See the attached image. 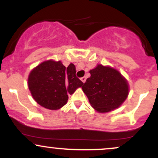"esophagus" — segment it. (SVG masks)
<instances>
[{
	"instance_id": "34e87169",
	"label": "esophagus",
	"mask_w": 158,
	"mask_h": 158,
	"mask_svg": "<svg viewBox=\"0 0 158 158\" xmlns=\"http://www.w3.org/2000/svg\"><path fill=\"white\" fill-rule=\"evenodd\" d=\"M81 81H82V82H85V81H86V77H81Z\"/></svg>"
}]
</instances>
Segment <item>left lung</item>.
I'll return each instance as SVG.
<instances>
[{
	"label": "left lung",
	"mask_w": 158,
	"mask_h": 158,
	"mask_svg": "<svg viewBox=\"0 0 158 158\" xmlns=\"http://www.w3.org/2000/svg\"><path fill=\"white\" fill-rule=\"evenodd\" d=\"M81 87L89 102L99 113L119 108L128 95V81L118 70L98 64Z\"/></svg>",
	"instance_id": "8db88e82"
}]
</instances>
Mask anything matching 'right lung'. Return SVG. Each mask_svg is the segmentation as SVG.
Listing matches in <instances>:
<instances>
[{
  "mask_svg": "<svg viewBox=\"0 0 158 158\" xmlns=\"http://www.w3.org/2000/svg\"><path fill=\"white\" fill-rule=\"evenodd\" d=\"M76 68H68L61 61H45L30 72L28 87L32 97L40 106L58 110L66 104L69 94H73L84 83L76 76Z\"/></svg>",
  "mask_w": 158,
  "mask_h": 158,
  "instance_id": "add662e5",
  "label": "right lung"
}]
</instances>
